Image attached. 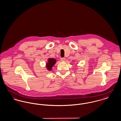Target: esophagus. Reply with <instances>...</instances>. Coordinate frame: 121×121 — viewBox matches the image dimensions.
Segmentation results:
<instances>
[{
    "instance_id": "1",
    "label": "esophagus",
    "mask_w": 121,
    "mask_h": 121,
    "mask_svg": "<svg viewBox=\"0 0 121 121\" xmlns=\"http://www.w3.org/2000/svg\"><path fill=\"white\" fill-rule=\"evenodd\" d=\"M65 60H66V58H65V57L61 58H60V60H61V61H64Z\"/></svg>"
}]
</instances>
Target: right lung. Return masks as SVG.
Segmentation results:
<instances>
[{
  "label": "right lung",
  "mask_w": 121,
  "mask_h": 121,
  "mask_svg": "<svg viewBox=\"0 0 121 121\" xmlns=\"http://www.w3.org/2000/svg\"><path fill=\"white\" fill-rule=\"evenodd\" d=\"M56 60L53 58H49L48 60V62L47 63V68L48 70L50 71L52 69L53 66L55 64Z\"/></svg>",
  "instance_id": "right-lung-1"
}]
</instances>
